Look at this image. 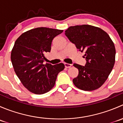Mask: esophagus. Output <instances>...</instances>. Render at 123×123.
<instances>
[{
	"mask_svg": "<svg viewBox=\"0 0 123 123\" xmlns=\"http://www.w3.org/2000/svg\"><path fill=\"white\" fill-rule=\"evenodd\" d=\"M64 65H65V67L67 68H71V67L72 66L71 64H67V63H65Z\"/></svg>",
	"mask_w": 123,
	"mask_h": 123,
	"instance_id": "34e87169",
	"label": "esophagus"
}]
</instances>
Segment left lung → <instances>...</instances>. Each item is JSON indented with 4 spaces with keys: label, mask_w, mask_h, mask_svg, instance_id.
I'll use <instances>...</instances> for the list:
<instances>
[{
    "label": "left lung",
    "mask_w": 123,
    "mask_h": 123,
    "mask_svg": "<svg viewBox=\"0 0 123 123\" xmlns=\"http://www.w3.org/2000/svg\"><path fill=\"white\" fill-rule=\"evenodd\" d=\"M66 37L79 51L84 52L85 66L77 64L79 75L73 80L81 90L91 91L100 87L108 77L115 64V49L108 34L101 28L90 25L69 27Z\"/></svg>",
    "instance_id": "1"
}]
</instances>
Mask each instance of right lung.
I'll list each match as a JSON object with an SVG mask.
<instances>
[{"label":"right lung","instance_id":"add662e5","mask_svg":"<svg viewBox=\"0 0 123 123\" xmlns=\"http://www.w3.org/2000/svg\"><path fill=\"white\" fill-rule=\"evenodd\" d=\"M63 30L38 27L25 32L17 38L11 52L16 74L31 92L43 94L52 89L58 73L65 65L43 64L44 55L50 52L53 39Z\"/></svg>","mask_w":123,"mask_h":123}]
</instances>
